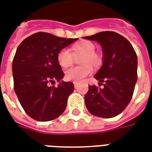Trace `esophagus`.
Returning <instances> with one entry per match:
<instances>
[{"label": "esophagus", "instance_id": "esophagus-1", "mask_svg": "<svg viewBox=\"0 0 152 152\" xmlns=\"http://www.w3.org/2000/svg\"><path fill=\"white\" fill-rule=\"evenodd\" d=\"M74 85H75V88H76V89H77V87H78V84H77V83H74Z\"/></svg>", "mask_w": 152, "mask_h": 152}]
</instances>
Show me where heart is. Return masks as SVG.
Listing matches in <instances>:
<instances>
[{"instance_id": "b5f03b06", "label": "heart", "mask_w": 152, "mask_h": 152, "mask_svg": "<svg viewBox=\"0 0 152 152\" xmlns=\"http://www.w3.org/2000/svg\"><path fill=\"white\" fill-rule=\"evenodd\" d=\"M73 53L75 55L82 54L81 64L83 65L75 66L65 71V78L69 81L80 82L92 73V66H99L101 64V57L95 53L96 46L92 42L87 40L81 41L75 44L73 48ZM67 48H63L57 53V62L61 67L66 68L72 65L74 61V55Z\"/></svg>"}]
</instances>
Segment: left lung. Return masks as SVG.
Segmentation results:
<instances>
[{"instance_id":"8db88e82","label":"left lung","mask_w":152,"mask_h":152,"mask_svg":"<svg viewBox=\"0 0 152 152\" xmlns=\"http://www.w3.org/2000/svg\"><path fill=\"white\" fill-rule=\"evenodd\" d=\"M96 41L103 52V64L94 77L104 87L89 86L85 95L87 110L96 117L111 118L121 113L129 104L138 79V58L134 48L122 35L102 31L83 37Z\"/></svg>"}]
</instances>
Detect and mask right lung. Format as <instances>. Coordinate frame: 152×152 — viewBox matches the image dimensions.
Wrapping results in <instances>:
<instances>
[{
    "label": "right lung",
    "instance_id": "1",
    "mask_svg": "<svg viewBox=\"0 0 152 152\" xmlns=\"http://www.w3.org/2000/svg\"><path fill=\"white\" fill-rule=\"evenodd\" d=\"M77 39L58 37L38 32L18 47L12 65L14 91L26 114L38 121L56 119L64 113L75 86L64 82L57 53ZM59 82L57 87L49 82Z\"/></svg>",
    "mask_w": 152,
    "mask_h": 152
}]
</instances>
